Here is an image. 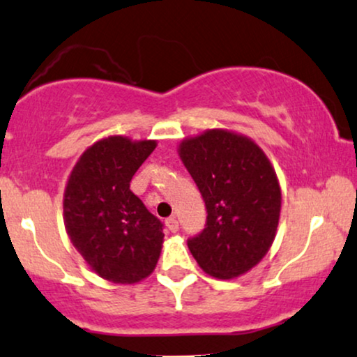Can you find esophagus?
<instances>
[{
  "label": "esophagus",
  "instance_id": "34e87169",
  "mask_svg": "<svg viewBox=\"0 0 357 357\" xmlns=\"http://www.w3.org/2000/svg\"><path fill=\"white\" fill-rule=\"evenodd\" d=\"M166 227H168L171 232H178L179 224H178V220H176V218H168V219H166Z\"/></svg>",
  "mask_w": 357,
  "mask_h": 357
}]
</instances>
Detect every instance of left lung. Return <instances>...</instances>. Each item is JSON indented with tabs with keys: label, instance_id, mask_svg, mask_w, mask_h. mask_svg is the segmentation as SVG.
I'll use <instances>...</instances> for the list:
<instances>
[{
	"label": "left lung",
	"instance_id": "left-lung-1",
	"mask_svg": "<svg viewBox=\"0 0 357 357\" xmlns=\"http://www.w3.org/2000/svg\"><path fill=\"white\" fill-rule=\"evenodd\" d=\"M178 155L207 209L206 229L188 242L189 250L211 277H241L277 236L282 188L272 163L254 139L225 128L184 138Z\"/></svg>",
	"mask_w": 357,
	"mask_h": 357
}]
</instances>
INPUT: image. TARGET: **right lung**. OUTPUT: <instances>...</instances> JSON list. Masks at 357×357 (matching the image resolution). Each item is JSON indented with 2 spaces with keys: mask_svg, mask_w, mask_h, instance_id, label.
Wrapping results in <instances>:
<instances>
[{
  "mask_svg": "<svg viewBox=\"0 0 357 357\" xmlns=\"http://www.w3.org/2000/svg\"><path fill=\"white\" fill-rule=\"evenodd\" d=\"M156 145L110 135L90 145L67 178V236L90 270L112 283L133 285L150 277L163 249V224L130 189Z\"/></svg>",
  "mask_w": 357,
  "mask_h": 357,
  "instance_id": "right-lung-1",
  "label": "right lung"
}]
</instances>
